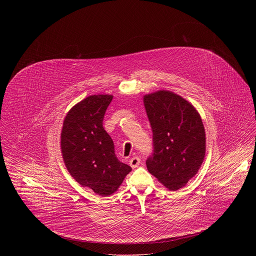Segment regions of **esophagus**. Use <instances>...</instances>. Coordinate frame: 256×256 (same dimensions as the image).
Returning a JSON list of instances; mask_svg holds the SVG:
<instances>
[{
    "label": "esophagus",
    "mask_w": 256,
    "mask_h": 256,
    "mask_svg": "<svg viewBox=\"0 0 256 256\" xmlns=\"http://www.w3.org/2000/svg\"><path fill=\"white\" fill-rule=\"evenodd\" d=\"M140 162H141V160H140V158H138V156H133V158L129 160V164H130L131 168H137V166L140 164Z\"/></svg>",
    "instance_id": "esophagus-1"
}]
</instances>
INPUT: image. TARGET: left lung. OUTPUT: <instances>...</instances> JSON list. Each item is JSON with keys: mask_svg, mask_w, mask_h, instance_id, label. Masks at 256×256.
<instances>
[{"mask_svg": "<svg viewBox=\"0 0 256 256\" xmlns=\"http://www.w3.org/2000/svg\"><path fill=\"white\" fill-rule=\"evenodd\" d=\"M143 100L154 142L148 170L176 191L198 172L204 160L206 134L201 116L188 100L170 90L148 94Z\"/></svg>", "mask_w": 256, "mask_h": 256, "instance_id": "left-lung-1", "label": "left lung"}]
</instances>
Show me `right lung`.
Segmentation results:
<instances>
[{
  "instance_id": "add662e5",
  "label": "right lung",
  "mask_w": 256,
  "mask_h": 256,
  "mask_svg": "<svg viewBox=\"0 0 256 256\" xmlns=\"http://www.w3.org/2000/svg\"><path fill=\"white\" fill-rule=\"evenodd\" d=\"M113 96L94 94L68 111L61 132L64 164L76 182L100 196L118 190L131 166L115 156L114 144L102 126Z\"/></svg>"
}]
</instances>
